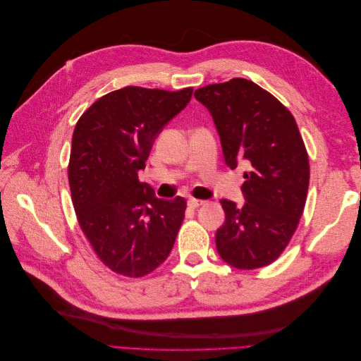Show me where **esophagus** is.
Instances as JSON below:
<instances>
[{"mask_svg":"<svg viewBox=\"0 0 361 361\" xmlns=\"http://www.w3.org/2000/svg\"><path fill=\"white\" fill-rule=\"evenodd\" d=\"M204 202L203 200H199V199H194V197H191L190 200H188V206L190 207H192V209H195V207H199V206H202Z\"/></svg>","mask_w":361,"mask_h":361,"instance_id":"1","label":"esophagus"}]
</instances>
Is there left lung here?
Here are the masks:
<instances>
[{
    "label": "left lung",
    "mask_w": 361,
    "mask_h": 361,
    "mask_svg": "<svg viewBox=\"0 0 361 361\" xmlns=\"http://www.w3.org/2000/svg\"><path fill=\"white\" fill-rule=\"evenodd\" d=\"M220 134L224 161L244 164L245 203L223 199L224 224L218 255L233 268L272 264L297 231L307 197L309 155L297 122L277 97L245 78L209 84L194 92Z\"/></svg>",
    "instance_id": "8db88e82"
}]
</instances>
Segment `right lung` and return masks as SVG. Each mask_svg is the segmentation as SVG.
<instances>
[{
	"instance_id": "1",
	"label": "right lung",
	"mask_w": 361,
	"mask_h": 361,
	"mask_svg": "<svg viewBox=\"0 0 361 361\" xmlns=\"http://www.w3.org/2000/svg\"><path fill=\"white\" fill-rule=\"evenodd\" d=\"M191 94V87L167 92L129 85L99 97L76 122L68 167L75 214L96 256L120 276L150 274L176 241L187 202L155 197L138 171Z\"/></svg>"
}]
</instances>
